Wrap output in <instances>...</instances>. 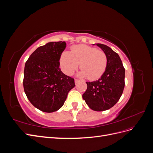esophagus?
<instances>
[{
    "instance_id": "esophagus-1",
    "label": "esophagus",
    "mask_w": 153,
    "mask_h": 153,
    "mask_svg": "<svg viewBox=\"0 0 153 153\" xmlns=\"http://www.w3.org/2000/svg\"><path fill=\"white\" fill-rule=\"evenodd\" d=\"M78 82H79V80H78V79H75V84H77Z\"/></svg>"
}]
</instances>
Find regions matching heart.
<instances>
[{
	"instance_id": "obj_1",
	"label": "heart",
	"mask_w": 153,
	"mask_h": 153,
	"mask_svg": "<svg viewBox=\"0 0 153 153\" xmlns=\"http://www.w3.org/2000/svg\"><path fill=\"white\" fill-rule=\"evenodd\" d=\"M80 64L81 71L78 76L96 80L103 75L107 64V57L104 52L89 46H75L71 52H64L61 57V64L63 71L71 75Z\"/></svg>"
}]
</instances>
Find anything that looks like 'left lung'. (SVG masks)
I'll return each instance as SVG.
<instances>
[{
	"label": "left lung",
	"instance_id": "obj_1",
	"mask_svg": "<svg viewBox=\"0 0 153 153\" xmlns=\"http://www.w3.org/2000/svg\"><path fill=\"white\" fill-rule=\"evenodd\" d=\"M107 57L105 71L98 80L86 82L87 89L82 98L94 111L110 109L117 103L124 88L125 69L119 55L105 45L96 43Z\"/></svg>",
	"mask_w": 153,
	"mask_h": 153
}]
</instances>
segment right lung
Wrapping results in <instances>:
<instances>
[{
  "mask_svg": "<svg viewBox=\"0 0 153 153\" xmlns=\"http://www.w3.org/2000/svg\"><path fill=\"white\" fill-rule=\"evenodd\" d=\"M66 47L64 41L49 42L38 47L25 64L24 88L30 102L44 112L63 106L75 80L61 71L60 58Z\"/></svg>",
  "mask_w": 153,
  "mask_h": 153,
  "instance_id": "obj_1",
  "label": "right lung"
}]
</instances>
